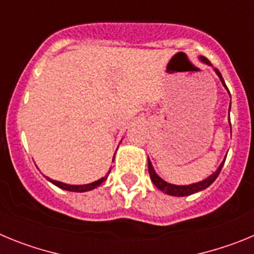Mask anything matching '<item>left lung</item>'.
Masks as SVG:
<instances>
[{
  "mask_svg": "<svg viewBox=\"0 0 254 254\" xmlns=\"http://www.w3.org/2000/svg\"><path fill=\"white\" fill-rule=\"evenodd\" d=\"M199 60L202 61V62H205L206 64H210V61L207 60V58L205 57H199ZM215 72L217 73V76L220 77V80H221V82H223L224 86L226 87L225 82H224V78L223 76H221V73H220V71L217 68H215ZM226 90H228V87H226ZM229 91V90H228ZM229 111H230V108H229ZM224 163H225V160L223 161V163L220 164V167L217 168L216 172L214 173V174H211L210 177H207L206 179H203V181L198 182V183H193V185H188V186H176V185H170V183H168V182L163 181V179L160 178V177L155 173L154 168H152L151 165V161L149 160V173H150V178H151L152 183H154L156 187L159 188L160 190H163V192H165L167 194H170V196H177V197H183V196H190V194H193L196 193V192H199V190H205V188H207L208 186H211L212 183H214L215 179L217 178V176L220 174V172H221V168H223Z\"/></svg>",
  "mask_w": 254,
  "mask_h": 254,
  "instance_id": "1",
  "label": "left lung"
}]
</instances>
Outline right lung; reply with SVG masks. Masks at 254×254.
<instances>
[{
    "mask_svg": "<svg viewBox=\"0 0 254 254\" xmlns=\"http://www.w3.org/2000/svg\"><path fill=\"white\" fill-rule=\"evenodd\" d=\"M48 179L51 183H53L55 186H57V187L62 188V190H69V192H86V190H94V188L99 187L100 185H102L103 182L107 179V176L103 177V178H100L99 181H95L93 182V183H89V185H82V186H72V185H66V183H62V182H58V181H53V179Z\"/></svg>",
    "mask_w": 254,
    "mask_h": 254,
    "instance_id": "1",
    "label": "right lung"
}]
</instances>
